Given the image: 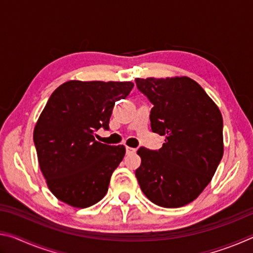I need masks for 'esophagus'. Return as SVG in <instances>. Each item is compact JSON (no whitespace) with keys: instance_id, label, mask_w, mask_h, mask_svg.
I'll return each instance as SVG.
<instances>
[{"instance_id":"obj_1","label":"esophagus","mask_w":253,"mask_h":253,"mask_svg":"<svg viewBox=\"0 0 253 253\" xmlns=\"http://www.w3.org/2000/svg\"><path fill=\"white\" fill-rule=\"evenodd\" d=\"M135 152H136V148L126 146V153H127V154H132V153H135Z\"/></svg>"}]
</instances>
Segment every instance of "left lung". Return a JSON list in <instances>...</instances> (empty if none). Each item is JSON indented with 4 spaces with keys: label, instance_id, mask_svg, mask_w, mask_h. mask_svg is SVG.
Returning a JSON list of instances; mask_svg holds the SVG:
<instances>
[{
    "label": "left lung",
    "instance_id": "left-lung-1",
    "mask_svg": "<svg viewBox=\"0 0 253 253\" xmlns=\"http://www.w3.org/2000/svg\"><path fill=\"white\" fill-rule=\"evenodd\" d=\"M153 104L154 132L165 136L157 151L140 147L135 175L147 199L162 208L194 201L211 182L223 156V119L204 89L188 77L136 79Z\"/></svg>",
    "mask_w": 253,
    "mask_h": 253
}]
</instances>
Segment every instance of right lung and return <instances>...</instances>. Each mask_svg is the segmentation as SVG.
Segmentation results:
<instances>
[{
    "mask_svg": "<svg viewBox=\"0 0 253 253\" xmlns=\"http://www.w3.org/2000/svg\"><path fill=\"white\" fill-rule=\"evenodd\" d=\"M132 83L71 80L50 96L34 128L41 172L58 200L88 208L104 198L111 174L125 156L123 145L95 138L109 129L115 102L126 98Z\"/></svg>",
    "mask_w": 253,
    "mask_h": 253,
    "instance_id": "add662e5",
    "label": "right lung"
}]
</instances>
